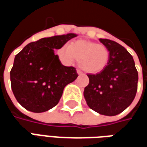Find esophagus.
I'll return each mask as SVG.
<instances>
[{
    "label": "esophagus",
    "instance_id": "34e87169",
    "mask_svg": "<svg viewBox=\"0 0 147 147\" xmlns=\"http://www.w3.org/2000/svg\"><path fill=\"white\" fill-rule=\"evenodd\" d=\"M77 73L79 74V75H82V74H83V71H80V69H77Z\"/></svg>",
    "mask_w": 147,
    "mask_h": 147
}]
</instances>
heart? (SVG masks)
<instances>
[{
	"label": "heart",
	"instance_id": "1",
	"mask_svg": "<svg viewBox=\"0 0 147 147\" xmlns=\"http://www.w3.org/2000/svg\"><path fill=\"white\" fill-rule=\"evenodd\" d=\"M57 55L61 61L71 64L76 59L80 61V66L87 73L97 74L108 66L110 52L104 45L96 42L78 40L64 45L58 49Z\"/></svg>",
	"mask_w": 147,
	"mask_h": 147
}]
</instances>
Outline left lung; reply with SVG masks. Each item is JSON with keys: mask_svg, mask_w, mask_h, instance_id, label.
Returning a JSON list of instances; mask_svg holds the SVG:
<instances>
[{"mask_svg": "<svg viewBox=\"0 0 147 147\" xmlns=\"http://www.w3.org/2000/svg\"><path fill=\"white\" fill-rule=\"evenodd\" d=\"M99 41L110 52L107 67L97 74H87L89 84L83 95L86 104L97 113L116 116L129 106L138 88V71L131 55L123 46L109 39Z\"/></svg>", "mask_w": 147, "mask_h": 147, "instance_id": "left-lung-1", "label": "left lung"}]
</instances>
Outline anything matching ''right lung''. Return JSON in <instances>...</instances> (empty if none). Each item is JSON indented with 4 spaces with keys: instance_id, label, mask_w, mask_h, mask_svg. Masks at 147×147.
<instances>
[{
    "instance_id": "1",
    "label": "right lung",
    "mask_w": 147,
    "mask_h": 147,
    "mask_svg": "<svg viewBox=\"0 0 147 147\" xmlns=\"http://www.w3.org/2000/svg\"><path fill=\"white\" fill-rule=\"evenodd\" d=\"M77 35L43 38L27 44L16 55L10 71L12 92L27 110L43 113L53 108L61 99L64 87L76 80L74 67L61 64L55 49Z\"/></svg>"
}]
</instances>
